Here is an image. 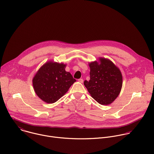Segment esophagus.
Listing matches in <instances>:
<instances>
[{
  "instance_id": "obj_1",
  "label": "esophagus",
  "mask_w": 154,
  "mask_h": 154,
  "mask_svg": "<svg viewBox=\"0 0 154 154\" xmlns=\"http://www.w3.org/2000/svg\"><path fill=\"white\" fill-rule=\"evenodd\" d=\"M78 81H79V82H80V83H83V80L82 79H79V80H78Z\"/></svg>"
}]
</instances>
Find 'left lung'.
Instances as JSON below:
<instances>
[{"instance_id": "8db88e82", "label": "left lung", "mask_w": 154, "mask_h": 154, "mask_svg": "<svg viewBox=\"0 0 154 154\" xmlns=\"http://www.w3.org/2000/svg\"><path fill=\"white\" fill-rule=\"evenodd\" d=\"M90 80L84 85L91 97L101 105L112 103L119 95L122 86V75L118 66L109 59L99 57L89 63Z\"/></svg>"}]
</instances>
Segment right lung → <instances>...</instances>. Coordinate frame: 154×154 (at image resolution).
Returning a JSON list of instances; mask_svg holds the SVG:
<instances>
[{
  "instance_id": "right-lung-1",
  "label": "right lung",
  "mask_w": 154,
  "mask_h": 154,
  "mask_svg": "<svg viewBox=\"0 0 154 154\" xmlns=\"http://www.w3.org/2000/svg\"><path fill=\"white\" fill-rule=\"evenodd\" d=\"M66 65L49 60L38 70L32 79L35 92L46 103H54L63 97L76 82L70 72L65 71Z\"/></svg>"
}]
</instances>
